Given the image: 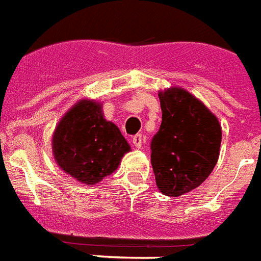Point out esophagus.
Segmentation results:
<instances>
[{
  "label": "esophagus",
  "instance_id": "esophagus-1",
  "mask_svg": "<svg viewBox=\"0 0 261 261\" xmlns=\"http://www.w3.org/2000/svg\"><path fill=\"white\" fill-rule=\"evenodd\" d=\"M132 143L135 144V147L141 148V145H143V136H141L140 133H139V135H135V136L132 137Z\"/></svg>",
  "mask_w": 261,
  "mask_h": 261
}]
</instances>
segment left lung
I'll return each instance as SVG.
<instances>
[{"label":"left lung","instance_id":"1","mask_svg":"<svg viewBox=\"0 0 261 261\" xmlns=\"http://www.w3.org/2000/svg\"><path fill=\"white\" fill-rule=\"evenodd\" d=\"M162 125L151 140L156 185L168 197L198 187L216 167L221 125L201 101L183 89L159 94Z\"/></svg>","mask_w":261,"mask_h":261}]
</instances>
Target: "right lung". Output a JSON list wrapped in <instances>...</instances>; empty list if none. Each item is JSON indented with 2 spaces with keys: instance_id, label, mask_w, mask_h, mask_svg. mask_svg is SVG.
<instances>
[{
  "instance_id": "1",
  "label": "right lung",
  "mask_w": 261,
  "mask_h": 261,
  "mask_svg": "<svg viewBox=\"0 0 261 261\" xmlns=\"http://www.w3.org/2000/svg\"><path fill=\"white\" fill-rule=\"evenodd\" d=\"M54 155L72 178L95 185L110 175L130 149L120 129L94 101H81L60 120L52 139Z\"/></svg>"
}]
</instances>
